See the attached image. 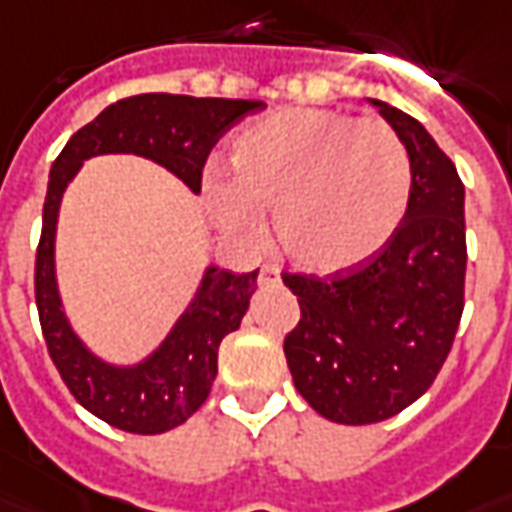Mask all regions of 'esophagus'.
<instances>
[{
    "label": "esophagus",
    "mask_w": 512,
    "mask_h": 512,
    "mask_svg": "<svg viewBox=\"0 0 512 512\" xmlns=\"http://www.w3.org/2000/svg\"><path fill=\"white\" fill-rule=\"evenodd\" d=\"M274 282H279V268L274 266L260 268V285H274Z\"/></svg>",
    "instance_id": "esophagus-1"
}]
</instances>
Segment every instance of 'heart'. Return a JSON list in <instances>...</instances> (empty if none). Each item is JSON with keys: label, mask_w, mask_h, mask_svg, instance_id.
Segmentation results:
<instances>
[{"label": "heart", "mask_w": 512, "mask_h": 512, "mask_svg": "<svg viewBox=\"0 0 512 512\" xmlns=\"http://www.w3.org/2000/svg\"><path fill=\"white\" fill-rule=\"evenodd\" d=\"M230 165L233 179H206L217 225L252 244L263 233V211L274 208L282 252L314 274L372 260L410 206L407 149L377 119L285 108L238 135Z\"/></svg>", "instance_id": "1"}]
</instances>
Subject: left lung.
I'll use <instances>...</instances> for the list:
<instances>
[{
	"mask_svg": "<svg viewBox=\"0 0 512 512\" xmlns=\"http://www.w3.org/2000/svg\"><path fill=\"white\" fill-rule=\"evenodd\" d=\"M407 149L410 206L396 236L350 271L282 274L301 320L285 339L298 393L344 426L380 423L429 391L464 312V184L426 127L372 100Z\"/></svg>",
	"mask_w": 512,
	"mask_h": 512,
	"instance_id": "8db88e82",
	"label": "left lung"
}]
</instances>
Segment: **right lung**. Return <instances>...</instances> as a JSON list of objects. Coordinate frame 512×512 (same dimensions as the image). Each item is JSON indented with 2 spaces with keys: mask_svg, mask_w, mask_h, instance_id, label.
<instances>
[{
  "mask_svg": "<svg viewBox=\"0 0 512 512\" xmlns=\"http://www.w3.org/2000/svg\"><path fill=\"white\" fill-rule=\"evenodd\" d=\"M266 108L260 100H219L187 94H138L108 105L67 140L51 165L43 206V236L34 260V301L48 355L78 404L113 429L162 434L203 407L217 377L219 344L244 320L257 290V271L233 274L208 266L192 304L165 342L135 366H113L78 339L56 287V219L67 184L89 157L138 154L168 168L195 195L203 165L233 124Z\"/></svg>",
  "mask_w": 512,
  "mask_h": 512,
  "instance_id": "add662e5",
  "label": "right lung"
}]
</instances>
